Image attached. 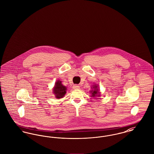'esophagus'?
Listing matches in <instances>:
<instances>
[{"mask_svg": "<svg viewBox=\"0 0 154 154\" xmlns=\"http://www.w3.org/2000/svg\"><path fill=\"white\" fill-rule=\"evenodd\" d=\"M79 88H80L79 86H78V85H74L73 86V89H79Z\"/></svg>", "mask_w": 154, "mask_h": 154, "instance_id": "34e87169", "label": "esophagus"}]
</instances>
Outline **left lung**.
I'll use <instances>...</instances> for the list:
<instances>
[{
  "mask_svg": "<svg viewBox=\"0 0 154 154\" xmlns=\"http://www.w3.org/2000/svg\"><path fill=\"white\" fill-rule=\"evenodd\" d=\"M97 86H96V85H94V86H93V88L94 89V90H93L91 91V93H92V96L93 97H94V96H97V94L99 93L98 92V89H97ZM98 96H100V94H98Z\"/></svg>",
  "mask_w": 154,
  "mask_h": 154,
  "instance_id": "8db88e82",
  "label": "left lung"
}]
</instances>
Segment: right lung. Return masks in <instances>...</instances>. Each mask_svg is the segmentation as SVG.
<instances>
[{"label": "right lung", "instance_id": "obj_1", "mask_svg": "<svg viewBox=\"0 0 154 154\" xmlns=\"http://www.w3.org/2000/svg\"><path fill=\"white\" fill-rule=\"evenodd\" d=\"M66 87L62 85L61 81H58L55 83L54 88L53 89V92L54 94H55L57 98L60 99L63 97V96L66 93Z\"/></svg>", "mask_w": 154, "mask_h": 154}]
</instances>
